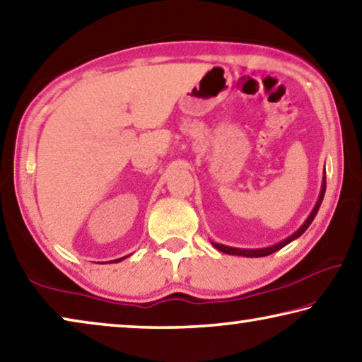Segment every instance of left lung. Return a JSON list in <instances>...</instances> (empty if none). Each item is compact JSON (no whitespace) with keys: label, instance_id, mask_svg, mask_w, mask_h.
I'll return each mask as SVG.
<instances>
[{"label":"left lung","instance_id":"left-lung-1","mask_svg":"<svg viewBox=\"0 0 362 362\" xmlns=\"http://www.w3.org/2000/svg\"><path fill=\"white\" fill-rule=\"evenodd\" d=\"M324 194H325V169H324V179H322V187H320V193H319V198H317V203H315L314 209L311 211V214L308 216V219L303 222V226L298 228L295 233H291L290 237H286L282 242L271 245V246H266V248H256V250H248V248H233V246H227V245H221V243H214L211 242L212 246H214L216 250H219L221 253H226V255H233V256H245V257H262V256H269L275 253V251H279L280 248H284V246L288 245L290 242H293L298 237H301L303 233L306 232V228L311 226V222L314 221L315 214H317V211L320 208V203H322L324 199Z\"/></svg>","mask_w":362,"mask_h":362}]
</instances>
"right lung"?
<instances>
[{"label": "right lung", "mask_w": 362, "mask_h": 362, "mask_svg": "<svg viewBox=\"0 0 362 362\" xmlns=\"http://www.w3.org/2000/svg\"><path fill=\"white\" fill-rule=\"evenodd\" d=\"M125 257H129V256H124V257H119V259H114V261H111V262H119V261H122V259H125Z\"/></svg>", "instance_id": "add662e5"}]
</instances>
